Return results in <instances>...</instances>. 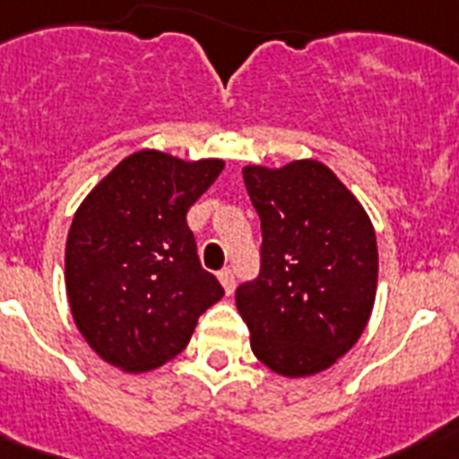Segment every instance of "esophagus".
Returning a JSON list of instances; mask_svg holds the SVG:
<instances>
[{
	"mask_svg": "<svg viewBox=\"0 0 459 459\" xmlns=\"http://www.w3.org/2000/svg\"><path fill=\"white\" fill-rule=\"evenodd\" d=\"M218 280H220V285L225 287V292L227 294H232L234 292V275H232V270L230 268H222L218 273Z\"/></svg>",
	"mask_w": 459,
	"mask_h": 459,
	"instance_id": "esophagus-1",
	"label": "esophagus"
}]
</instances>
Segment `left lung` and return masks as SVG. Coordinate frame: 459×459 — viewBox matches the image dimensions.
Wrapping results in <instances>:
<instances>
[{
	"instance_id": "8db88e82",
	"label": "left lung",
	"mask_w": 459,
	"mask_h": 459,
	"mask_svg": "<svg viewBox=\"0 0 459 459\" xmlns=\"http://www.w3.org/2000/svg\"><path fill=\"white\" fill-rule=\"evenodd\" d=\"M241 172L263 232L261 275L237 290L251 350L285 378L321 374L357 344L374 311L371 218L318 160Z\"/></svg>"
}]
</instances>
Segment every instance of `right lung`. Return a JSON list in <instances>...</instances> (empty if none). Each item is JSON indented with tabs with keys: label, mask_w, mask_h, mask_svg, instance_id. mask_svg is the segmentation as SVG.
Instances as JSON below:
<instances>
[{
	"label": "right lung",
	"mask_w": 459,
	"mask_h": 459,
	"mask_svg": "<svg viewBox=\"0 0 459 459\" xmlns=\"http://www.w3.org/2000/svg\"><path fill=\"white\" fill-rule=\"evenodd\" d=\"M225 169L218 158L138 151L78 205L64 251L71 316L91 350L126 374L167 364L225 290L201 268L186 212Z\"/></svg>",
	"instance_id": "1"
}]
</instances>
